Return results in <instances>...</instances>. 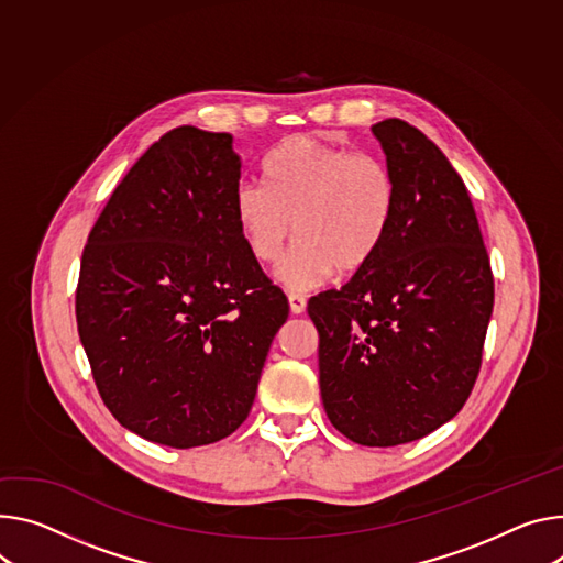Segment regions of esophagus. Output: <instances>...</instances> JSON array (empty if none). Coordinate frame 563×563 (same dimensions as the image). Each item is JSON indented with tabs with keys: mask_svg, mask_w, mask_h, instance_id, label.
Here are the masks:
<instances>
[{
	"mask_svg": "<svg viewBox=\"0 0 563 563\" xmlns=\"http://www.w3.org/2000/svg\"><path fill=\"white\" fill-rule=\"evenodd\" d=\"M287 300H289L291 314H302L305 308H308V300H305V296H300V294H289Z\"/></svg>",
	"mask_w": 563,
	"mask_h": 563,
	"instance_id": "esophagus-1",
	"label": "esophagus"
}]
</instances>
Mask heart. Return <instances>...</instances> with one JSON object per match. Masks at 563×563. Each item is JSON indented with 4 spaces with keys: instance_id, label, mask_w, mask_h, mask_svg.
Returning <instances> with one entry per match:
<instances>
[{
    "instance_id": "obj_1",
    "label": "heart",
    "mask_w": 563,
    "mask_h": 563,
    "mask_svg": "<svg viewBox=\"0 0 563 563\" xmlns=\"http://www.w3.org/2000/svg\"><path fill=\"white\" fill-rule=\"evenodd\" d=\"M263 173L265 186L235 190L233 216L249 253L265 265L280 258L294 233L300 238L276 272L287 289H312L371 263L397 203L384 159L291 136L265 157Z\"/></svg>"
}]
</instances>
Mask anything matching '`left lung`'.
Here are the masks:
<instances>
[{"mask_svg":"<svg viewBox=\"0 0 563 563\" xmlns=\"http://www.w3.org/2000/svg\"><path fill=\"white\" fill-rule=\"evenodd\" d=\"M397 184L377 253L308 302L319 384L336 431L366 446L413 442L467 401L494 308L470 192L442 150L399 119L373 125Z\"/></svg>","mask_w":563,"mask_h":563,"instance_id":"8db88e82","label":"left lung"}]
</instances>
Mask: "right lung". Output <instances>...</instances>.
I'll return each mask as SVG.
<instances>
[{"instance_id": "right-lung-1", "label": "right lung", "mask_w": 563, "mask_h": 563, "mask_svg": "<svg viewBox=\"0 0 563 563\" xmlns=\"http://www.w3.org/2000/svg\"><path fill=\"white\" fill-rule=\"evenodd\" d=\"M240 168L227 132H166L82 251L76 321L96 388L125 429L173 449L246 420L289 314L238 231Z\"/></svg>"}]
</instances>
